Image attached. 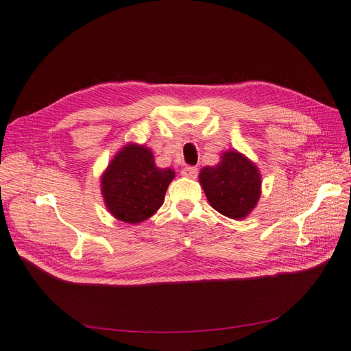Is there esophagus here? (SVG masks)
<instances>
[{
    "label": "esophagus",
    "mask_w": 351,
    "mask_h": 351,
    "mask_svg": "<svg viewBox=\"0 0 351 351\" xmlns=\"http://www.w3.org/2000/svg\"><path fill=\"white\" fill-rule=\"evenodd\" d=\"M197 173H199V169L196 167H193V165H187V167H184L182 169V174L184 177H189V178H196Z\"/></svg>",
    "instance_id": "esophagus-1"
}]
</instances>
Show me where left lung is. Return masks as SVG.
Listing matches in <instances>:
<instances>
[{"mask_svg":"<svg viewBox=\"0 0 351 351\" xmlns=\"http://www.w3.org/2000/svg\"><path fill=\"white\" fill-rule=\"evenodd\" d=\"M199 180L210 206L232 219L250 214L261 196L256 165L236 151L222 154L218 165L205 167Z\"/></svg>","mask_w":351,"mask_h":351,"instance_id":"obj_1","label":"left lung"}]
</instances>
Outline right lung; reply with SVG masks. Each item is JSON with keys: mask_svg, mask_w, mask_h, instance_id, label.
<instances>
[{"mask_svg": "<svg viewBox=\"0 0 351 351\" xmlns=\"http://www.w3.org/2000/svg\"><path fill=\"white\" fill-rule=\"evenodd\" d=\"M174 176L173 169L155 165L147 147L127 145L114 156L102 176L105 205L117 219L137 224L162 206Z\"/></svg>", "mask_w": 351, "mask_h": 351, "instance_id": "add662e5", "label": "right lung"}]
</instances>
